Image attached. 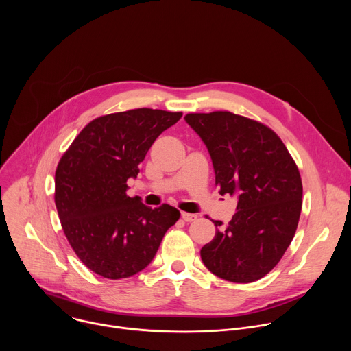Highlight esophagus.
Returning a JSON list of instances; mask_svg holds the SVG:
<instances>
[{"mask_svg":"<svg viewBox=\"0 0 351 351\" xmlns=\"http://www.w3.org/2000/svg\"><path fill=\"white\" fill-rule=\"evenodd\" d=\"M182 218L184 222H193L197 219L195 214H190V213H182Z\"/></svg>","mask_w":351,"mask_h":351,"instance_id":"34e87169","label":"esophagus"}]
</instances>
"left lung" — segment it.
<instances>
[{"label":"left lung","mask_w":351,"mask_h":351,"mask_svg":"<svg viewBox=\"0 0 351 351\" xmlns=\"http://www.w3.org/2000/svg\"><path fill=\"white\" fill-rule=\"evenodd\" d=\"M206 143L221 194L237 195L228 225L214 221V239L199 254L217 276L256 282L269 274L290 245L302 213L303 183L280 137L267 125L229 111L187 114Z\"/></svg>","instance_id":"1"}]
</instances>
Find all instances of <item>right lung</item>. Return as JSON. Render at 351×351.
Segmentation results:
<instances>
[{
	"instance_id": "1",
	"label": "right lung",
	"mask_w": 351,
	"mask_h": 351,
	"mask_svg": "<svg viewBox=\"0 0 351 351\" xmlns=\"http://www.w3.org/2000/svg\"><path fill=\"white\" fill-rule=\"evenodd\" d=\"M182 112L137 108L88 122L56 171V206L79 260L107 279L133 276L154 258L180 213L168 204L145 207L126 194L156 138Z\"/></svg>"
}]
</instances>
